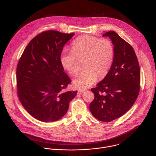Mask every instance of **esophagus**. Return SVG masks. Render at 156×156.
<instances>
[{
    "label": "esophagus",
    "mask_w": 156,
    "mask_h": 156,
    "mask_svg": "<svg viewBox=\"0 0 156 156\" xmlns=\"http://www.w3.org/2000/svg\"><path fill=\"white\" fill-rule=\"evenodd\" d=\"M84 92V91H82V90H79L78 91V93H79V94H82V93H83Z\"/></svg>",
    "instance_id": "1"
}]
</instances>
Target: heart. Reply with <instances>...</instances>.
<instances>
[{
  "instance_id": "1",
  "label": "heart",
  "mask_w": 156,
  "mask_h": 156,
  "mask_svg": "<svg viewBox=\"0 0 156 156\" xmlns=\"http://www.w3.org/2000/svg\"><path fill=\"white\" fill-rule=\"evenodd\" d=\"M114 48L110 40L83 35L72 43V51L63 50L60 57L62 67L71 75H76L78 60H83V68L73 80L75 88L84 90L98 80L104 78L112 65Z\"/></svg>"
}]
</instances>
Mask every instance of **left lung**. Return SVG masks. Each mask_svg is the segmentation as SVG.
Here are the masks:
<instances>
[{"label":"left lung","mask_w":156,"mask_h":156,"mask_svg":"<svg viewBox=\"0 0 156 156\" xmlns=\"http://www.w3.org/2000/svg\"><path fill=\"white\" fill-rule=\"evenodd\" d=\"M112 41L114 57L112 66L91 91L94 94L90 109L93 115L110 122L123 115L135 104L140 89V69L134 49L115 31L103 34Z\"/></svg>","instance_id":"left-lung-1"}]
</instances>
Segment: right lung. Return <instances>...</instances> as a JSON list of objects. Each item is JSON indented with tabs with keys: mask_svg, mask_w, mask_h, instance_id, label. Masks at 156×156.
Listing matches in <instances>:
<instances>
[{
	"mask_svg": "<svg viewBox=\"0 0 156 156\" xmlns=\"http://www.w3.org/2000/svg\"><path fill=\"white\" fill-rule=\"evenodd\" d=\"M74 34L43 31L31 40L18 61L19 100L32 117L41 122H54L63 117L77 94V91L63 92L71 80L60 62L63 48Z\"/></svg>",
	"mask_w": 156,
	"mask_h": 156,
	"instance_id": "add662e5",
	"label": "right lung"
}]
</instances>
